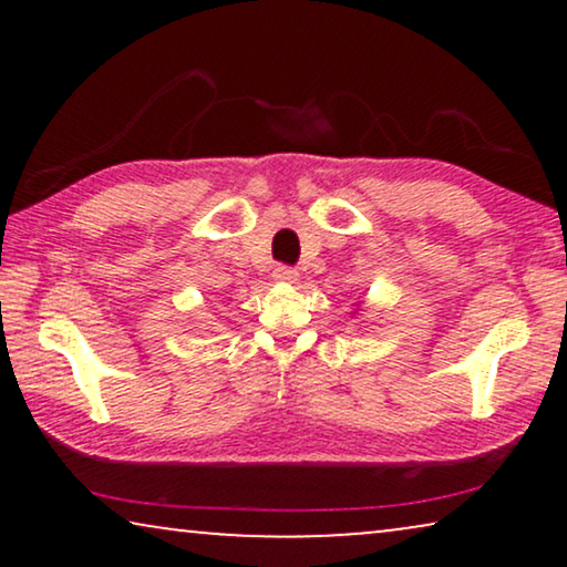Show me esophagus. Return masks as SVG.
Instances as JSON below:
<instances>
[{
	"label": "esophagus",
	"mask_w": 567,
	"mask_h": 567,
	"mask_svg": "<svg viewBox=\"0 0 567 567\" xmlns=\"http://www.w3.org/2000/svg\"><path fill=\"white\" fill-rule=\"evenodd\" d=\"M274 278L278 284H297V278H299V274L293 268H289V266H278L276 270H274Z\"/></svg>",
	"instance_id": "esophagus-1"
}]
</instances>
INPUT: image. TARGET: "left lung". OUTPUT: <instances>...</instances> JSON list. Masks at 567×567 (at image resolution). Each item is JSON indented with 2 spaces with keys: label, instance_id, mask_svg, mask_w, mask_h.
I'll return each instance as SVG.
<instances>
[{
  "label": "left lung",
  "instance_id": "1",
  "mask_svg": "<svg viewBox=\"0 0 567 567\" xmlns=\"http://www.w3.org/2000/svg\"><path fill=\"white\" fill-rule=\"evenodd\" d=\"M359 309H361V305H359Z\"/></svg>",
  "mask_w": 567,
  "mask_h": 567
}]
</instances>
